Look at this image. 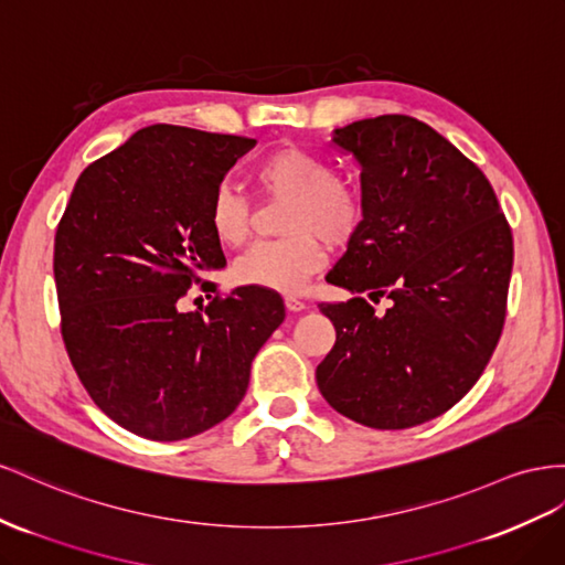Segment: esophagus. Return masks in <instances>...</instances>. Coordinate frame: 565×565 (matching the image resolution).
<instances>
[{
  "mask_svg": "<svg viewBox=\"0 0 565 565\" xmlns=\"http://www.w3.org/2000/svg\"><path fill=\"white\" fill-rule=\"evenodd\" d=\"M285 307H287V311L299 313V311L307 309V301H301V299H297V297H292V295H287V297H285Z\"/></svg>",
  "mask_w": 565,
  "mask_h": 565,
  "instance_id": "obj_1",
  "label": "esophagus"
}]
</instances>
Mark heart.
<instances>
[{"instance_id": "obj_1", "label": "heart", "mask_w": 565, "mask_h": 565, "mask_svg": "<svg viewBox=\"0 0 565 565\" xmlns=\"http://www.w3.org/2000/svg\"><path fill=\"white\" fill-rule=\"evenodd\" d=\"M256 185L268 194L287 196L278 239L252 245L233 264L239 285L299 292L309 276L326 264L330 242H349L363 223V194L349 178L334 175L330 159L301 147H282L254 169ZM211 233L225 247H237L249 235V200L227 182L213 190L209 202Z\"/></svg>"}]
</instances>
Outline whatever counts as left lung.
<instances>
[{
    "mask_svg": "<svg viewBox=\"0 0 565 565\" xmlns=\"http://www.w3.org/2000/svg\"><path fill=\"white\" fill-rule=\"evenodd\" d=\"M361 163L365 216L318 303L338 338L316 383L375 430L428 423L461 402L504 330L513 235L490 180L423 120L387 114L334 130ZM393 299L375 315L362 295Z\"/></svg>",
    "mask_w": 565,
    "mask_h": 565,
    "instance_id": "1",
    "label": "left lung"
}]
</instances>
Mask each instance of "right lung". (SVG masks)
Instances as JSON below:
<instances>
[{"mask_svg":"<svg viewBox=\"0 0 565 565\" xmlns=\"http://www.w3.org/2000/svg\"><path fill=\"white\" fill-rule=\"evenodd\" d=\"M256 140L157 124L89 163L54 237L61 338L83 387L120 428L200 435L237 408L252 361L285 320L278 292L237 287L182 315L223 268L209 202Z\"/></svg>","mask_w":565,"mask_h":565,"instance_id":"obj_1","label":"right lung"}]
</instances>
